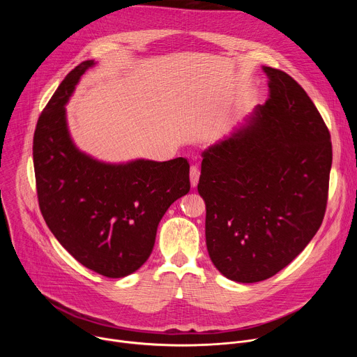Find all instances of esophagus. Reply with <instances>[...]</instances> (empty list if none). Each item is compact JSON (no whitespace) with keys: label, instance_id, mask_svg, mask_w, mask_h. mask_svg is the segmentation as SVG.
<instances>
[{"label":"esophagus","instance_id":"esophagus-1","mask_svg":"<svg viewBox=\"0 0 357 357\" xmlns=\"http://www.w3.org/2000/svg\"><path fill=\"white\" fill-rule=\"evenodd\" d=\"M199 176H200V171L196 165H192L190 167V185L195 188L199 182Z\"/></svg>","mask_w":357,"mask_h":357}]
</instances>
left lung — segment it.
Here are the masks:
<instances>
[{"label":"left lung","instance_id":"8db88e82","mask_svg":"<svg viewBox=\"0 0 357 357\" xmlns=\"http://www.w3.org/2000/svg\"><path fill=\"white\" fill-rule=\"evenodd\" d=\"M263 69L266 105L203 152L197 183L211 260L247 284L275 275L317 234L332 167L331 132L307 91L285 72Z\"/></svg>","mask_w":357,"mask_h":357}]
</instances>
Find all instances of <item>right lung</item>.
<instances>
[{
  "instance_id": "right-lung-1",
  "label": "right lung",
  "mask_w": 357,
  "mask_h": 357,
  "mask_svg": "<svg viewBox=\"0 0 357 357\" xmlns=\"http://www.w3.org/2000/svg\"><path fill=\"white\" fill-rule=\"evenodd\" d=\"M93 65L84 61L69 72L38 119L32 148L36 193L47 227L72 256L100 275L121 278L148 260L162 216L189 192V162L112 165L73 145L65 105Z\"/></svg>"
}]
</instances>
